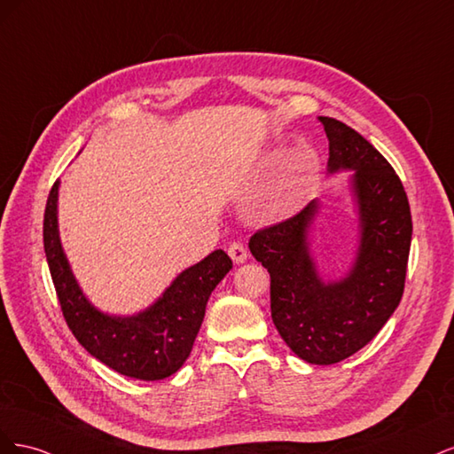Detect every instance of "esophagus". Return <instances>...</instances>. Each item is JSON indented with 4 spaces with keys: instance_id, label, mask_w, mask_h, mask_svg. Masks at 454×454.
<instances>
[{
    "instance_id": "34e87169",
    "label": "esophagus",
    "mask_w": 454,
    "mask_h": 454,
    "mask_svg": "<svg viewBox=\"0 0 454 454\" xmlns=\"http://www.w3.org/2000/svg\"><path fill=\"white\" fill-rule=\"evenodd\" d=\"M227 254H229V257L235 261L237 265H240V263H246V259H248V252H246V248L242 244H239V242H235V244H231L229 246V250H227Z\"/></svg>"
}]
</instances>
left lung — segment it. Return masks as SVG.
Returning a JSON list of instances; mask_svg holds the SVG:
<instances>
[{
    "instance_id": "8db88e82",
    "label": "left lung",
    "mask_w": 454,
    "mask_h": 454,
    "mask_svg": "<svg viewBox=\"0 0 454 454\" xmlns=\"http://www.w3.org/2000/svg\"><path fill=\"white\" fill-rule=\"evenodd\" d=\"M329 140L327 174L352 172L358 246L347 272L325 278L312 255L320 202L257 231L250 252L270 274V314L301 360L332 365L348 358L388 322L403 295L411 248V210L400 177L362 134L320 117Z\"/></svg>"
}]
</instances>
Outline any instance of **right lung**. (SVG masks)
Returning <instances> with one entry per match:
<instances>
[{
    "mask_svg": "<svg viewBox=\"0 0 454 454\" xmlns=\"http://www.w3.org/2000/svg\"><path fill=\"white\" fill-rule=\"evenodd\" d=\"M59 191L60 180L47 199L43 244L67 327L90 356L121 375L138 380L174 375L189 358L206 303L232 269V261L223 250H215L177 274L147 309L129 316L104 312L81 290L62 248Z\"/></svg>",
    "mask_w": 454,
    "mask_h": 454,
    "instance_id": "right-lung-1",
    "label": "right lung"
}]
</instances>
